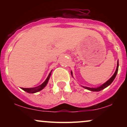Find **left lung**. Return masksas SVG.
<instances>
[{"label":"left lung","mask_w":127,"mask_h":127,"mask_svg":"<svg viewBox=\"0 0 127 127\" xmlns=\"http://www.w3.org/2000/svg\"><path fill=\"white\" fill-rule=\"evenodd\" d=\"M118 67H119V62H118V60L117 67H116V70H115V73L113 74V75L112 76L111 78L109 79L108 81H106L105 83H104V84H103V85H101V86H100V87H97V88H90V87H84V86H82V87H83V88L87 89V90H90V91H101V90H103V89L106 88V87H107L109 85H110V84H111L112 83V82H113V80L115 79V77H116V75H117L118 71ZM71 74H72V77H73L72 72H71Z\"/></svg>","instance_id":"1"}]
</instances>
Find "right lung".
Masks as SVG:
<instances>
[{
	"instance_id": "right-lung-1",
	"label": "right lung",
	"mask_w": 127,
	"mask_h": 127,
	"mask_svg": "<svg viewBox=\"0 0 127 127\" xmlns=\"http://www.w3.org/2000/svg\"><path fill=\"white\" fill-rule=\"evenodd\" d=\"M52 71V70L51 71V72L49 73L48 76L47 78L46 79V80H45L44 82L42 83L41 85L37 86V87H34V88H21V89L23 90H24V91L27 92V93H32V94H33V93H37V92L41 91V90H43V89L45 87H46V85H47L48 82V81H49V78H50L51 75Z\"/></svg>"
}]
</instances>
